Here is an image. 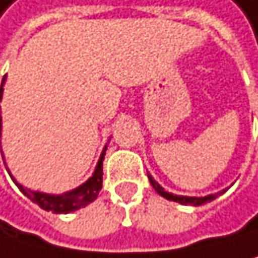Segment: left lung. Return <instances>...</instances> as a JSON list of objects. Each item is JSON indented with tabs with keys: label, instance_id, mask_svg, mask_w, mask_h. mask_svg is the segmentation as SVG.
<instances>
[{
	"label": "left lung",
	"instance_id": "left-lung-1",
	"mask_svg": "<svg viewBox=\"0 0 258 258\" xmlns=\"http://www.w3.org/2000/svg\"><path fill=\"white\" fill-rule=\"evenodd\" d=\"M149 176V181H151V184H152V188H154L162 198H165V199H168V201H173V202H180V204H183V206H201V204H206V202H210V201H214L217 196H220V194H223L225 192V189L223 191H220V192H217V194H209V196H206V198H188V196H176V194H170V192H167L164 188H160V186L152 180V176L151 175H148Z\"/></svg>",
	"mask_w": 258,
	"mask_h": 258
}]
</instances>
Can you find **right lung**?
Masks as SVG:
<instances>
[{
  "label": "right lung",
  "mask_w": 258,
  "mask_h": 258,
  "mask_svg": "<svg viewBox=\"0 0 258 258\" xmlns=\"http://www.w3.org/2000/svg\"><path fill=\"white\" fill-rule=\"evenodd\" d=\"M4 83V78H3ZM3 83L0 86V101L3 96ZM0 136H1V115H0ZM1 149V143H0ZM104 154H106V149L102 151L101 159L98 162V167L94 170L93 176L88 181L83 183L82 186H78L77 189L60 194V196H52V194H44V192H36V191H30L24 188L22 184H19L17 181H14L17 184V188L22 191L25 196L30 199L32 202H35L36 206H40L41 209L48 210V212H54V214H69V212H74L77 209H82L85 206H88L90 202H93L98 198V194L102 188V160H104ZM11 175V173H9ZM14 180V178H12Z\"/></svg>",
  "instance_id": "obj_1"
}]
</instances>
